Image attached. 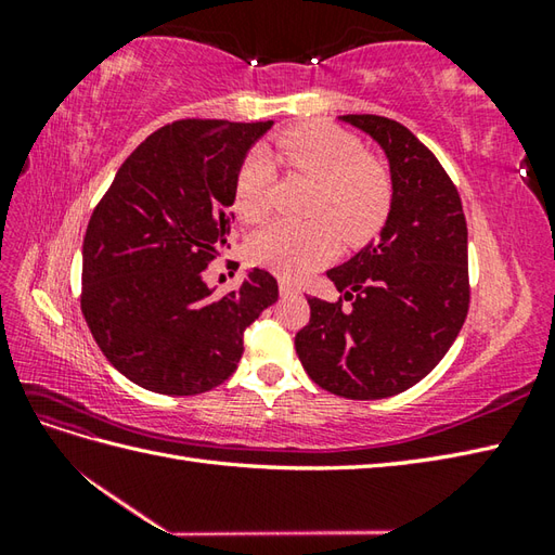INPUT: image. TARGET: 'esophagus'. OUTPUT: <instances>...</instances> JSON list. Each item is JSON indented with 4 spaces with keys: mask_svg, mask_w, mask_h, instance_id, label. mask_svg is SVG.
<instances>
[{
    "mask_svg": "<svg viewBox=\"0 0 555 555\" xmlns=\"http://www.w3.org/2000/svg\"><path fill=\"white\" fill-rule=\"evenodd\" d=\"M279 291H281V296H296L298 286L288 279H279Z\"/></svg>",
    "mask_w": 555,
    "mask_h": 555,
    "instance_id": "esophagus-1",
    "label": "esophagus"
}]
</instances>
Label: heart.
<instances>
[{
    "label": "heart",
    "instance_id": "obj_1",
    "mask_svg": "<svg viewBox=\"0 0 555 555\" xmlns=\"http://www.w3.org/2000/svg\"><path fill=\"white\" fill-rule=\"evenodd\" d=\"M276 157L317 183L308 223L276 221L250 241V257L284 276H300L336 253L338 235L364 243L384 227L393 203V179L384 162L364 152L360 138L332 124H305L276 138ZM274 164L262 150L243 162L233 209L243 221H264L271 209Z\"/></svg>",
    "mask_w": 555,
    "mask_h": 555
}]
</instances>
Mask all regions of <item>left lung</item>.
<instances>
[{
	"instance_id": "8db88e82",
	"label": "left lung",
	"mask_w": 555,
	"mask_h": 555,
	"mask_svg": "<svg viewBox=\"0 0 555 555\" xmlns=\"http://www.w3.org/2000/svg\"><path fill=\"white\" fill-rule=\"evenodd\" d=\"M340 121L386 152L393 203L379 241L326 271L344 298H308L310 322L296 334V352L328 393L376 400L422 382L463 328L467 223L457 188L403 124L376 114H346Z\"/></svg>"
}]
</instances>
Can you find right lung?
<instances>
[{
  "instance_id": "1",
  "label": "right lung",
  "mask_w": 555,
  "mask_h": 555,
  "mask_svg": "<svg viewBox=\"0 0 555 555\" xmlns=\"http://www.w3.org/2000/svg\"><path fill=\"white\" fill-rule=\"evenodd\" d=\"M269 128L164 126L131 152L92 211L80 310L104 358L147 391L195 396L227 382L245 328L279 298L276 279L257 267L221 298L203 281L227 247L243 159Z\"/></svg>"
}]
</instances>
